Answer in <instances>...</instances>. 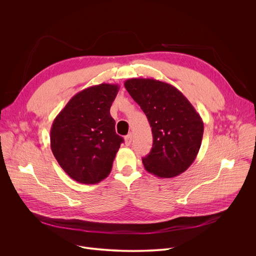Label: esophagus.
<instances>
[{"instance_id": "esophagus-1", "label": "esophagus", "mask_w": 256, "mask_h": 256, "mask_svg": "<svg viewBox=\"0 0 256 256\" xmlns=\"http://www.w3.org/2000/svg\"><path fill=\"white\" fill-rule=\"evenodd\" d=\"M124 140H126V146H130V144H132V134H128V136H126Z\"/></svg>"}]
</instances>
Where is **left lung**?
I'll return each instance as SVG.
<instances>
[{
    "instance_id": "obj_1",
    "label": "left lung",
    "mask_w": 256,
    "mask_h": 256,
    "mask_svg": "<svg viewBox=\"0 0 256 256\" xmlns=\"http://www.w3.org/2000/svg\"><path fill=\"white\" fill-rule=\"evenodd\" d=\"M124 87L152 128L153 147L142 159L144 169L160 178L184 172L196 158L204 134L194 107L178 89L159 80L128 79Z\"/></svg>"
}]
</instances>
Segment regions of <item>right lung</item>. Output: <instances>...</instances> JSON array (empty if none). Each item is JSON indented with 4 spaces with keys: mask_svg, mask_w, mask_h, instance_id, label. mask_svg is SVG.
<instances>
[{
    "mask_svg": "<svg viewBox=\"0 0 256 256\" xmlns=\"http://www.w3.org/2000/svg\"><path fill=\"white\" fill-rule=\"evenodd\" d=\"M118 89L116 84L102 83L82 90L52 122V154L62 170L80 184H98L112 171L124 142L110 116Z\"/></svg>",
    "mask_w": 256,
    "mask_h": 256,
    "instance_id": "1",
    "label": "right lung"
}]
</instances>
